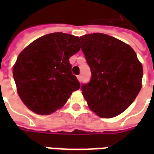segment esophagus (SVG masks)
Masks as SVG:
<instances>
[{"instance_id": "esophagus-1", "label": "esophagus", "mask_w": 154, "mask_h": 154, "mask_svg": "<svg viewBox=\"0 0 154 154\" xmlns=\"http://www.w3.org/2000/svg\"><path fill=\"white\" fill-rule=\"evenodd\" d=\"M77 79H78V81H79L80 82H82V76H77Z\"/></svg>"}]
</instances>
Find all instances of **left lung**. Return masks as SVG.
<instances>
[{
    "mask_svg": "<svg viewBox=\"0 0 154 154\" xmlns=\"http://www.w3.org/2000/svg\"><path fill=\"white\" fill-rule=\"evenodd\" d=\"M91 70V80L81 89L89 109L103 118L123 112L139 94L143 76L136 53L122 41L104 33L80 37Z\"/></svg>",
    "mask_w": 154,
    "mask_h": 154,
    "instance_id": "obj_1",
    "label": "left lung"
}]
</instances>
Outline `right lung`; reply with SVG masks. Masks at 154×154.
Masks as SVG:
<instances>
[{"mask_svg":"<svg viewBox=\"0 0 154 154\" xmlns=\"http://www.w3.org/2000/svg\"><path fill=\"white\" fill-rule=\"evenodd\" d=\"M80 49L78 37L53 32L35 40L19 54L13 78L18 95L30 110L50 114L80 89L69 63Z\"/></svg>","mask_w":154,"mask_h":154,"instance_id":"right-lung-1","label":"right lung"}]
</instances>
